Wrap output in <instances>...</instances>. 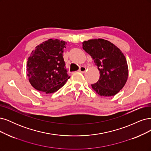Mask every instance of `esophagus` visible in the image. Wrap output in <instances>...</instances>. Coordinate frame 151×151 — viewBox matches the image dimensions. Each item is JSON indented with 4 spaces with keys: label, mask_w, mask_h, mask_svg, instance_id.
I'll use <instances>...</instances> for the list:
<instances>
[{
    "label": "esophagus",
    "mask_w": 151,
    "mask_h": 151,
    "mask_svg": "<svg viewBox=\"0 0 151 151\" xmlns=\"http://www.w3.org/2000/svg\"><path fill=\"white\" fill-rule=\"evenodd\" d=\"M79 71L81 73H85L86 71V68L85 66H81Z\"/></svg>",
    "instance_id": "1"
}]
</instances>
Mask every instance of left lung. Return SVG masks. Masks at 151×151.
Instances as JSON below:
<instances>
[{
	"instance_id": "8db88e82",
	"label": "left lung",
	"mask_w": 151,
	"mask_h": 151,
	"mask_svg": "<svg viewBox=\"0 0 151 151\" xmlns=\"http://www.w3.org/2000/svg\"><path fill=\"white\" fill-rule=\"evenodd\" d=\"M83 49L93 58L100 78L91 88L101 96H111L123 88L128 79L129 68L124 53L114 44L104 39L83 42Z\"/></svg>"
}]
</instances>
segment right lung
<instances>
[{
  "label": "right lung",
  "mask_w": 151,
  "mask_h": 151,
  "mask_svg": "<svg viewBox=\"0 0 151 151\" xmlns=\"http://www.w3.org/2000/svg\"><path fill=\"white\" fill-rule=\"evenodd\" d=\"M66 45L64 41L50 39L32 51L27 61V75L36 90L46 94L52 93L70 78L63 57Z\"/></svg>",
  "instance_id": "right-lung-1"
}]
</instances>
